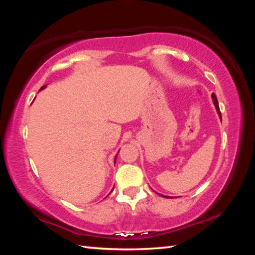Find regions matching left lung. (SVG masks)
Returning a JSON list of instances; mask_svg holds the SVG:
<instances>
[{
  "label": "left lung",
  "instance_id": "left-lung-1",
  "mask_svg": "<svg viewBox=\"0 0 255 255\" xmlns=\"http://www.w3.org/2000/svg\"><path fill=\"white\" fill-rule=\"evenodd\" d=\"M211 98H213V101H214V105H215V107H216V110H217V112H218V115H219V117L222 118V114H221V110H219V106H218V101H217V98H216V96H215V93H213L211 94ZM164 197V196H163ZM165 198H170V197H165Z\"/></svg>",
  "mask_w": 255,
  "mask_h": 255
}]
</instances>
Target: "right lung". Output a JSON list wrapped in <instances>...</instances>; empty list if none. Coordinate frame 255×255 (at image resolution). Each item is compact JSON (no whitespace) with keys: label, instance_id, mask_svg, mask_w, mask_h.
<instances>
[{"label":"right lung","instance_id":"1","mask_svg":"<svg viewBox=\"0 0 255 255\" xmlns=\"http://www.w3.org/2000/svg\"><path fill=\"white\" fill-rule=\"evenodd\" d=\"M44 88H45V86H42V88H41L40 90H42V89H44ZM116 157H117V156H116ZM115 162H116V158H115Z\"/></svg>","mask_w":255,"mask_h":255}]
</instances>
